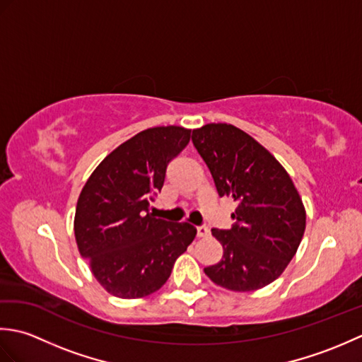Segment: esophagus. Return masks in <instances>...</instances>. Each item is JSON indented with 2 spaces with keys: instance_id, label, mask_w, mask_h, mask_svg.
I'll use <instances>...</instances> for the list:
<instances>
[{
  "instance_id": "esophagus-1",
  "label": "esophagus",
  "mask_w": 362,
  "mask_h": 362,
  "mask_svg": "<svg viewBox=\"0 0 362 362\" xmlns=\"http://www.w3.org/2000/svg\"><path fill=\"white\" fill-rule=\"evenodd\" d=\"M196 232H197V236H199V238H204V236H206V235L210 233V230H209V227L201 226V227L196 228Z\"/></svg>"
}]
</instances>
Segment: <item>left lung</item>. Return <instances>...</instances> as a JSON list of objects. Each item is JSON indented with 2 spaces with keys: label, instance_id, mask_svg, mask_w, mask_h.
Instances as JSON below:
<instances>
[{
  "label": "left lung",
  "instance_id": "8db88e82",
  "mask_svg": "<svg viewBox=\"0 0 362 362\" xmlns=\"http://www.w3.org/2000/svg\"><path fill=\"white\" fill-rule=\"evenodd\" d=\"M218 194L238 204L230 230L213 228L224 255L204 269L219 286L249 292L279 279L302 241L306 213L289 174L244 130L226 122L193 130Z\"/></svg>",
  "mask_w": 362,
  "mask_h": 362
}]
</instances>
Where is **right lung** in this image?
<instances>
[{"mask_svg":"<svg viewBox=\"0 0 362 362\" xmlns=\"http://www.w3.org/2000/svg\"><path fill=\"white\" fill-rule=\"evenodd\" d=\"M189 138L191 130L179 126L146 129L110 152L81 191L76 243L95 279L115 297L141 298L158 291L194 240L188 222L174 224L149 213L168 163Z\"/></svg>","mask_w":362,"mask_h":362,"instance_id":"obj_1","label":"right lung"}]
</instances>
